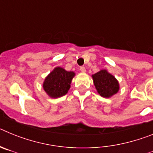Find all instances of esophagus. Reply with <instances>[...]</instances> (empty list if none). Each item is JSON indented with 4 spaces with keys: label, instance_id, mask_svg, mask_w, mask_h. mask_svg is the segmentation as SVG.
<instances>
[{
    "label": "esophagus",
    "instance_id": "esophagus-1",
    "mask_svg": "<svg viewBox=\"0 0 153 153\" xmlns=\"http://www.w3.org/2000/svg\"><path fill=\"white\" fill-rule=\"evenodd\" d=\"M80 71L83 73L86 72V68L84 67H80Z\"/></svg>",
    "mask_w": 153,
    "mask_h": 153
}]
</instances>
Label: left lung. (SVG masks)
I'll return each mask as SVG.
<instances>
[{
    "mask_svg": "<svg viewBox=\"0 0 153 153\" xmlns=\"http://www.w3.org/2000/svg\"><path fill=\"white\" fill-rule=\"evenodd\" d=\"M93 83L101 97L109 98L120 90L117 79L106 70H102L93 76Z\"/></svg>",
    "mask_w": 153,
    "mask_h": 153,
    "instance_id": "left-lung-1",
    "label": "left lung"
}]
</instances>
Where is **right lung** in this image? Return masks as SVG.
Returning a JSON list of instances; mask_svg holds the SVG:
<instances>
[{
    "label": "right lung",
    "mask_w": 153,
    "mask_h": 153,
    "mask_svg": "<svg viewBox=\"0 0 153 153\" xmlns=\"http://www.w3.org/2000/svg\"><path fill=\"white\" fill-rule=\"evenodd\" d=\"M75 74L61 67H56L46 77L43 84L44 90L52 98H58L67 94Z\"/></svg>",
    "instance_id": "1"
}]
</instances>
